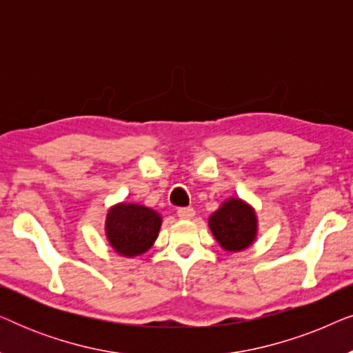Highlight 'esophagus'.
Wrapping results in <instances>:
<instances>
[{"mask_svg":"<svg viewBox=\"0 0 353 353\" xmlns=\"http://www.w3.org/2000/svg\"><path fill=\"white\" fill-rule=\"evenodd\" d=\"M194 214H196V210L192 209V207H180V209H176V215L180 216V219H185V220L192 219Z\"/></svg>","mask_w":353,"mask_h":353,"instance_id":"esophagus-1","label":"esophagus"}]
</instances>
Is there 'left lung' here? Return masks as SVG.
Returning a JSON list of instances; mask_svg holds the SVG:
<instances>
[{"instance_id": "1", "label": "left lung", "mask_w": 353, "mask_h": 353, "mask_svg": "<svg viewBox=\"0 0 353 353\" xmlns=\"http://www.w3.org/2000/svg\"><path fill=\"white\" fill-rule=\"evenodd\" d=\"M210 230L226 250H243L252 244L257 231L254 210L243 201L225 202L209 220Z\"/></svg>"}]
</instances>
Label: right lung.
Returning <instances> with one entry per match:
<instances>
[{"label":"right lung","instance_id":"right-lung-1","mask_svg":"<svg viewBox=\"0 0 353 353\" xmlns=\"http://www.w3.org/2000/svg\"><path fill=\"white\" fill-rule=\"evenodd\" d=\"M161 216L148 207L120 204L109 212L105 221L108 239L122 255H138L151 248L161 228Z\"/></svg>","mask_w":353,"mask_h":353}]
</instances>
